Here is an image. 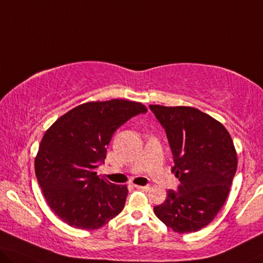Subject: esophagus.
<instances>
[{"label":"esophagus","instance_id":"34e87169","mask_svg":"<svg viewBox=\"0 0 263 263\" xmlns=\"http://www.w3.org/2000/svg\"><path fill=\"white\" fill-rule=\"evenodd\" d=\"M137 189H139V190H144V191H146V190H148L150 189V186L148 185H145V186H143V185H135Z\"/></svg>","mask_w":263,"mask_h":263}]
</instances>
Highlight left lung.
I'll use <instances>...</instances> for the list:
<instances>
[{
  "mask_svg": "<svg viewBox=\"0 0 263 263\" xmlns=\"http://www.w3.org/2000/svg\"><path fill=\"white\" fill-rule=\"evenodd\" d=\"M174 155L172 167L181 181L169 190L156 216L177 233H195L217 216L228 197L237 169V155L224 125L190 106L150 105Z\"/></svg>",
  "mask_w": 263,
  "mask_h": 263,
  "instance_id": "left-lung-1",
  "label": "left lung"
}]
</instances>
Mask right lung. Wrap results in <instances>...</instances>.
Returning <instances> with one entry per match:
<instances>
[{"mask_svg": "<svg viewBox=\"0 0 263 263\" xmlns=\"http://www.w3.org/2000/svg\"><path fill=\"white\" fill-rule=\"evenodd\" d=\"M146 111L145 105L131 100L88 101L46 131L35 157V175L47 204L61 221L94 230L124 209L127 186L99 177L96 169L106 158L117 128Z\"/></svg>", "mask_w": 263, "mask_h": 263, "instance_id": "1", "label": "right lung"}]
</instances>
